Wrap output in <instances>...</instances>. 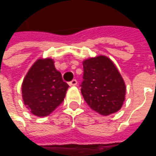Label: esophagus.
I'll return each mask as SVG.
<instances>
[{"mask_svg":"<svg viewBox=\"0 0 156 156\" xmlns=\"http://www.w3.org/2000/svg\"><path fill=\"white\" fill-rule=\"evenodd\" d=\"M69 85L71 86V87H72V86H77V85H78V81H77L76 79H73V80H71L70 82H69Z\"/></svg>","mask_w":156,"mask_h":156,"instance_id":"34e87169","label":"esophagus"}]
</instances>
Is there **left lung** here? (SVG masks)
I'll list each match as a JSON object with an SVG mask.
<instances>
[{
  "label": "left lung",
  "mask_w": 156,
  "mask_h": 156,
  "mask_svg": "<svg viewBox=\"0 0 156 156\" xmlns=\"http://www.w3.org/2000/svg\"><path fill=\"white\" fill-rule=\"evenodd\" d=\"M82 96L90 108L108 115L122 108L126 85L115 64L106 56H98L83 61Z\"/></svg>",
  "instance_id": "obj_1"
}]
</instances>
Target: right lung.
I'll return each instance as SVG.
<instances>
[{"mask_svg":"<svg viewBox=\"0 0 156 156\" xmlns=\"http://www.w3.org/2000/svg\"><path fill=\"white\" fill-rule=\"evenodd\" d=\"M69 85L51 58H40L28 71L21 86L27 108L37 116H47L64 100Z\"/></svg>","mask_w":156,"mask_h":156,"instance_id":"1","label":"right lung"}]
</instances>
